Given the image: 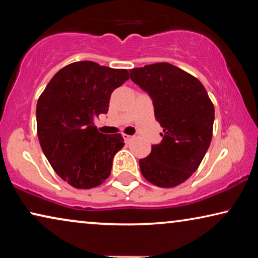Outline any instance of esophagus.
I'll list each match as a JSON object with an SVG mask.
<instances>
[{
  "mask_svg": "<svg viewBox=\"0 0 258 258\" xmlns=\"http://www.w3.org/2000/svg\"><path fill=\"white\" fill-rule=\"evenodd\" d=\"M123 139H124V141H126V142H129V141H132L133 139H134V136H132V135H123Z\"/></svg>",
  "mask_w": 258,
  "mask_h": 258,
  "instance_id": "obj_1",
  "label": "esophagus"
}]
</instances>
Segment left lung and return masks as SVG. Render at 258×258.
<instances>
[{"instance_id":"left-lung-1","label":"left lung","mask_w":258,"mask_h":258,"mask_svg":"<svg viewBox=\"0 0 258 258\" xmlns=\"http://www.w3.org/2000/svg\"><path fill=\"white\" fill-rule=\"evenodd\" d=\"M130 79L149 94L162 142L140 160L143 177L172 188L197 170L213 137L215 109L203 84L184 70L162 62L130 70Z\"/></svg>"}]
</instances>
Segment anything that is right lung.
<instances>
[{"instance_id": "1", "label": "right lung", "mask_w": 258, "mask_h": 258, "mask_svg": "<svg viewBox=\"0 0 258 258\" xmlns=\"http://www.w3.org/2000/svg\"><path fill=\"white\" fill-rule=\"evenodd\" d=\"M128 79L126 69L74 62L55 74L38 98L41 148L56 174L74 188H95L110 175L124 140L121 134L100 133L94 119L107 114L111 93Z\"/></svg>"}]
</instances>
